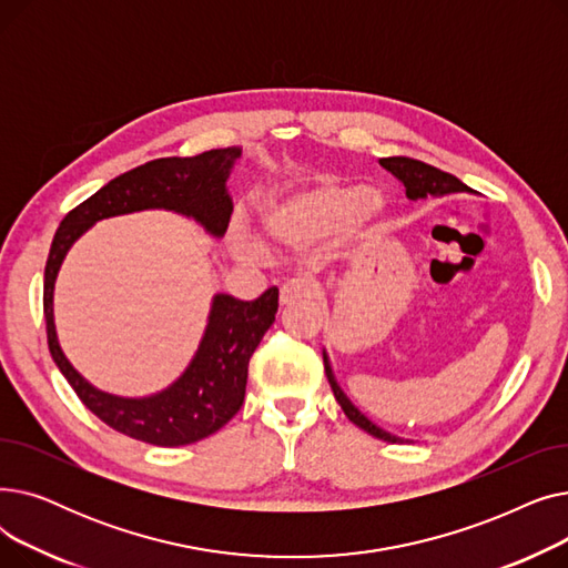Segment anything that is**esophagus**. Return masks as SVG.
<instances>
[{
	"label": "esophagus",
	"instance_id": "obj_1",
	"mask_svg": "<svg viewBox=\"0 0 568 568\" xmlns=\"http://www.w3.org/2000/svg\"><path fill=\"white\" fill-rule=\"evenodd\" d=\"M317 294L315 283L306 281V278H292L281 287V304L290 306L294 302H302V300H311V296Z\"/></svg>",
	"mask_w": 568,
	"mask_h": 568
}]
</instances>
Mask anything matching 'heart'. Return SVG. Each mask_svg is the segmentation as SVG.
I'll list each match as a JSON object with an SVG mask.
<instances>
[{"instance_id": "b5f03b06", "label": "heart", "mask_w": 568, "mask_h": 568, "mask_svg": "<svg viewBox=\"0 0 568 568\" xmlns=\"http://www.w3.org/2000/svg\"><path fill=\"white\" fill-rule=\"evenodd\" d=\"M382 197L371 189H359L336 179H326L306 191L268 204L262 212L264 232L278 244L311 246L338 232L362 234L382 214ZM236 253H253V242L239 230Z\"/></svg>"}]
</instances>
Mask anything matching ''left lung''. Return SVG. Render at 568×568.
I'll return each instance as SVG.
<instances>
[{
	"label": "left lung",
	"instance_id": "1",
	"mask_svg": "<svg viewBox=\"0 0 568 568\" xmlns=\"http://www.w3.org/2000/svg\"><path fill=\"white\" fill-rule=\"evenodd\" d=\"M379 165L384 170H389L398 182L405 186V195L409 200H426V197H442V195H449V193H463V191H469L458 176L449 174V172H442L428 163H422V161H414V159H407V156H389V159H379ZM324 356V373H326V379H329L332 384V392L338 400V405L343 407L347 419L359 426L362 430H366L368 435L377 437V439H384V442H403L400 437L392 435L382 430L379 426H375L366 414H362L359 407H354V403L345 396V392L338 386L336 382V375L332 371V364H329V356H326V352H322Z\"/></svg>",
	"mask_w": 568,
	"mask_h": 568
}]
</instances>
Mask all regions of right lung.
Segmentation results:
<instances>
[{"instance_id": "right-lung-1", "label": "right lung", "mask_w": 568, "mask_h": 568, "mask_svg": "<svg viewBox=\"0 0 568 568\" xmlns=\"http://www.w3.org/2000/svg\"><path fill=\"white\" fill-rule=\"evenodd\" d=\"M239 159L242 146L212 149L191 159L149 161L114 176L69 212L54 232L43 283L48 347L57 368L87 409L116 433L154 446H184L221 430L244 403L248 362L276 320L278 287H268L255 302L214 294L204 336L189 368L154 396L124 398L89 384L59 347L52 313L59 266L69 248L97 221L144 209H168L197 221L209 234L223 236L232 214L227 176Z\"/></svg>"}]
</instances>
